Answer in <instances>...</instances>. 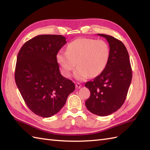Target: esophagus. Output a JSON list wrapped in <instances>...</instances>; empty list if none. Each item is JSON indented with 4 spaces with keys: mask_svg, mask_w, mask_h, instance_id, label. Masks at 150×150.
Here are the masks:
<instances>
[{
    "mask_svg": "<svg viewBox=\"0 0 150 150\" xmlns=\"http://www.w3.org/2000/svg\"><path fill=\"white\" fill-rule=\"evenodd\" d=\"M75 87L77 89H79V88H81L82 87V85L80 83H79V82H77V83H76V84H75Z\"/></svg>",
    "mask_w": 150,
    "mask_h": 150,
    "instance_id": "1",
    "label": "esophagus"
}]
</instances>
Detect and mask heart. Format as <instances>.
<instances>
[{
    "mask_svg": "<svg viewBox=\"0 0 150 150\" xmlns=\"http://www.w3.org/2000/svg\"><path fill=\"white\" fill-rule=\"evenodd\" d=\"M110 54V47L104 40L80 38L68 44L66 52L57 53V60L66 77H69L77 63L75 77L81 81L100 75L106 68Z\"/></svg>",
    "mask_w": 150,
    "mask_h": 150,
    "instance_id": "b5f03b06",
    "label": "heart"
}]
</instances>
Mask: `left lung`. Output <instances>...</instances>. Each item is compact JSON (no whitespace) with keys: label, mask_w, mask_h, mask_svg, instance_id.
Returning <instances> with one entry per match:
<instances>
[{"label":"left lung","mask_w":150,"mask_h":150,"mask_svg":"<svg viewBox=\"0 0 150 150\" xmlns=\"http://www.w3.org/2000/svg\"><path fill=\"white\" fill-rule=\"evenodd\" d=\"M104 37L110 45V54L106 68L85 86L90 91L86 106L92 113L107 116L115 112L126 100L132 79L129 57L126 46L112 36L98 34Z\"/></svg>","instance_id":"obj_1"}]
</instances>
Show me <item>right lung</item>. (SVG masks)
Listing matches in <instances>:
<instances>
[{"label": "right lung", "instance_id": "obj_1", "mask_svg": "<svg viewBox=\"0 0 150 150\" xmlns=\"http://www.w3.org/2000/svg\"><path fill=\"white\" fill-rule=\"evenodd\" d=\"M66 43L59 35H40L25 43L18 53L15 80L28 107L50 117L64 106L75 84L60 74L57 55Z\"/></svg>", "mask_w": 150, "mask_h": 150}]
</instances>
